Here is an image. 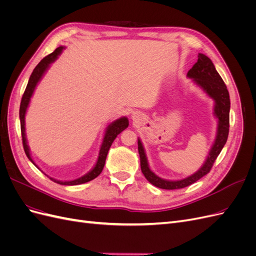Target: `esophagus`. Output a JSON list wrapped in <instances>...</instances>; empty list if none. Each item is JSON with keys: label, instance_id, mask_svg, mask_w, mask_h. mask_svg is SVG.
<instances>
[{"label": "esophagus", "instance_id": "obj_1", "mask_svg": "<svg viewBox=\"0 0 256 256\" xmlns=\"http://www.w3.org/2000/svg\"><path fill=\"white\" fill-rule=\"evenodd\" d=\"M132 118H134V120L138 118V113H134V114H132Z\"/></svg>", "mask_w": 256, "mask_h": 256}]
</instances>
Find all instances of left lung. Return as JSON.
Returning a JSON list of instances; mask_svg holds the SVG:
<instances>
[{"label":"left lung","mask_w":256,"mask_h":256,"mask_svg":"<svg viewBox=\"0 0 256 256\" xmlns=\"http://www.w3.org/2000/svg\"><path fill=\"white\" fill-rule=\"evenodd\" d=\"M198 62L193 65V67L188 72L187 76L189 78L193 79L200 88L206 94L212 97L214 100V115L218 118V130H216V136L214 143L212 147L210 152H209L208 157L205 161L203 166L200 168L196 173L193 175L184 178L180 180H162L158 177L154 172L150 171L148 166V162H147L146 154L144 152V147L140 141L138 140V150L140 154V160H141V170L144 174L145 178L148 180L152 184L156 186L161 189L166 190H174V189H182L192 184L193 182H198L200 178H202L206 174L210 172V170L214 166V162L216 161V157L219 156L223 146L226 145L228 136V130H230V94L226 88V83L223 82L222 78L218 72L216 70L214 65L212 64V60L205 54L198 53Z\"/></svg>","instance_id":"obj_1"}]
</instances>
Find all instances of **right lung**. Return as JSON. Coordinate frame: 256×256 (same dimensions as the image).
<instances>
[{"label": "right lung", "instance_id": "add662e5", "mask_svg": "<svg viewBox=\"0 0 256 256\" xmlns=\"http://www.w3.org/2000/svg\"><path fill=\"white\" fill-rule=\"evenodd\" d=\"M63 49H64V47L56 48L52 53H50L49 56L44 58L40 62V63H38V65L34 68L32 74H30V80H28V83L26 85V88L24 90V94H23L22 99H21L19 116H20V125H21L22 144H23V148H24L26 154L28 156V158L33 162V164H34V161H33L32 157H30V150H28V146L26 144V138L24 118H26V109H28L30 97H32V95H33L37 83L40 82L42 74H44L46 70H47V68L49 67V65L52 63V62H54L58 58V56H60V53L62 52V50H63ZM128 125H129L128 118H120L116 120L115 122H113L112 124H110L109 126H108L104 138V141H102V147H100V150H99L98 160L96 162L95 166L92 168L90 172H88V174H85L84 176H82L80 178H76V180H70V182H60V180H54V178H51V177H50V180H53L54 182H58L60 184H65V186L81 184L88 182H90V180H94V178H96L100 173H102V168L104 166V164H106V158L108 152H109L113 141L115 140V138L118 136L122 130H125L128 127Z\"/></svg>", "mask_w": 256, "mask_h": 256}]
</instances>
